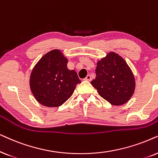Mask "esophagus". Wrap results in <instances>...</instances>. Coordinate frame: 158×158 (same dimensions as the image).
Instances as JSON below:
<instances>
[{"label": "esophagus", "instance_id": "1", "mask_svg": "<svg viewBox=\"0 0 158 158\" xmlns=\"http://www.w3.org/2000/svg\"><path fill=\"white\" fill-rule=\"evenodd\" d=\"M85 81H91V80H92L91 76H90V75H87V77H85Z\"/></svg>", "mask_w": 158, "mask_h": 158}]
</instances>
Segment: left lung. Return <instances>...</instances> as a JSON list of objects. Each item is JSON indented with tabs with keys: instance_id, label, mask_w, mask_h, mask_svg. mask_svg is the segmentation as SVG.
Instances as JSON below:
<instances>
[{
	"instance_id": "8db88e82",
	"label": "left lung",
	"mask_w": 158,
	"mask_h": 158,
	"mask_svg": "<svg viewBox=\"0 0 158 158\" xmlns=\"http://www.w3.org/2000/svg\"><path fill=\"white\" fill-rule=\"evenodd\" d=\"M96 77L91 81L98 94L113 106L128 102L135 90V78L126 60L109 52L97 63Z\"/></svg>"
}]
</instances>
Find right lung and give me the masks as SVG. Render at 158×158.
<instances>
[{"instance_id":"1","label":"right lung","mask_w":158,"mask_h":158,"mask_svg":"<svg viewBox=\"0 0 158 158\" xmlns=\"http://www.w3.org/2000/svg\"><path fill=\"white\" fill-rule=\"evenodd\" d=\"M68 59L58 49L44 55L31 70L29 87L39 103L56 108L72 95L81 82L74 70L67 68Z\"/></svg>"}]
</instances>
